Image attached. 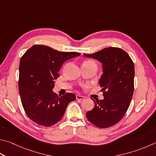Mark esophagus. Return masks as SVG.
Masks as SVG:
<instances>
[{"mask_svg": "<svg viewBox=\"0 0 156 156\" xmlns=\"http://www.w3.org/2000/svg\"><path fill=\"white\" fill-rule=\"evenodd\" d=\"M76 100H83L84 99V97L83 95H76Z\"/></svg>", "mask_w": 156, "mask_h": 156, "instance_id": "1", "label": "esophagus"}]
</instances>
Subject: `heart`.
I'll use <instances>...</instances> for the list:
<instances>
[{
	"label": "heart",
	"instance_id": "obj_1",
	"mask_svg": "<svg viewBox=\"0 0 156 156\" xmlns=\"http://www.w3.org/2000/svg\"><path fill=\"white\" fill-rule=\"evenodd\" d=\"M83 63H87V64H95V63H94V62L92 61H90V60H87V61H84Z\"/></svg>",
	"mask_w": 156,
	"mask_h": 156
}]
</instances>
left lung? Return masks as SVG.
Returning a JSON list of instances; mask_svg holds the SVG:
<instances>
[{
    "label": "left lung",
    "instance_id": "left-lung-1",
    "mask_svg": "<svg viewBox=\"0 0 156 156\" xmlns=\"http://www.w3.org/2000/svg\"><path fill=\"white\" fill-rule=\"evenodd\" d=\"M84 55L102 63L100 79L104 100H93L95 106L86 113L87 119L96 127L107 128L122 119L131 102L134 89V65L126 51L119 48H106Z\"/></svg>",
    "mask_w": 156,
    "mask_h": 156
}]
</instances>
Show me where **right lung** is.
<instances>
[{"mask_svg":"<svg viewBox=\"0 0 156 156\" xmlns=\"http://www.w3.org/2000/svg\"><path fill=\"white\" fill-rule=\"evenodd\" d=\"M80 53L60 52L44 45H34L21 57L18 87L22 106L33 122L50 127L60 121L67 105L76 100L72 93H53L55 80L65 61Z\"/></svg>","mask_w":156,"mask_h":156,"instance_id":"right-lung-1","label":"right lung"}]
</instances>
